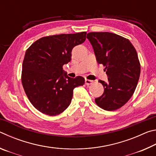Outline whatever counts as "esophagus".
Masks as SVG:
<instances>
[{
  "mask_svg": "<svg viewBox=\"0 0 156 156\" xmlns=\"http://www.w3.org/2000/svg\"><path fill=\"white\" fill-rule=\"evenodd\" d=\"M93 83H94L93 80H89V79H85V84H87V85H89V84H91Z\"/></svg>",
  "mask_w": 156,
  "mask_h": 156,
  "instance_id": "obj_1",
  "label": "esophagus"
}]
</instances>
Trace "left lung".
Listing matches in <instances>:
<instances>
[{"label":"left lung","mask_w":156,"mask_h":156,"mask_svg":"<svg viewBox=\"0 0 156 156\" xmlns=\"http://www.w3.org/2000/svg\"><path fill=\"white\" fill-rule=\"evenodd\" d=\"M87 38L108 76L107 83L98 81L104 87V93L95 102L106 111L120 109L133 96L140 74L135 47L129 39L110 32H89Z\"/></svg>","instance_id":"8db88e82"}]
</instances>
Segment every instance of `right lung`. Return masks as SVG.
<instances>
[{
	"label": "right lung",
	"instance_id": "1",
	"mask_svg": "<svg viewBox=\"0 0 156 156\" xmlns=\"http://www.w3.org/2000/svg\"><path fill=\"white\" fill-rule=\"evenodd\" d=\"M86 31L44 36L25 52L21 81L31 105L48 115L62 113L70 105L75 87L84 78L68 77L62 66L72 59L73 47L84 43Z\"/></svg>",
	"mask_w": 156,
	"mask_h": 156
}]
</instances>
